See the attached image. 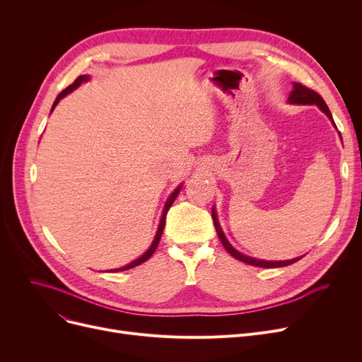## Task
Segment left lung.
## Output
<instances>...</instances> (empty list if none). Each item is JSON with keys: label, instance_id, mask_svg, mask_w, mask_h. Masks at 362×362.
Masks as SVG:
<instances>
[{"label": "left lung", "instance_id": "left-lung-1", "mask_svg": "<svg viewBox=\"0 0 362 362\" xmlns=\"http://www.w3.org/2000/svg\"><path fill=\"white\" fill-rule=\"evenodd\" d=\"M289 101H291V103H293V104H310V105L315 104V105H318V107H320V110H321L322 112H326V114H327V117L333 122L332 112H330V110H329L327 104L325 103V100H322L315 90H313V89L307 88L305 85L296 83V82H295V83H293V90L291 92ZM333 123H334V122H333ZM213 220H214V226H216L217 235H218V238H220V240H221L223 246L226 248V251L229 252L233 258H236V259H239V261H242V262L251 264V265H255V267H262V269H274V267H284V265H291V264H293V262H296L298 259H300V258H302V257H298V258L288 259V261H262V259H257V258L246 257V255H243V254L238 252V251L233 248V246H232L229 242H227L226 236H224V235H223V232H221V227H220V224H218V220H217V216H216L214 210H213Z\"/></svg>", "mask_w": 362, "mask_h": 362}]
</instances>
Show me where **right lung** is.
Masks as SVG:
<instances>
[{"label":"right lung","mask_w":362,"mask_h":362,"mask_svg":"<svg viewBox=\"0 0 362 362\" xmlns=\"http://www.w3.org/2000/svg\"><path fill=\"white\" fill-rule=\"evenodd\" d=\"M89 78L86 74H82V76H79L78 79H76L70 86H67L64 90H62L60 93H59V97L55 98V101H54V104H52V108H51V111L55 108V105L59 104V101L63 98V97H66L67 93H70L74 88H78L82 82H86ZM180 186L176 189V191L170 195V198H168V201L165 202V206H164V211H163V216H161V221H160V226H158V230H157V235H156V239H154V242H152V245L149 246V250L141 257V258H138V259H135L133 262H130V264H127V265H124V267H122V269H116L114 272H124V270H129V269H133V267H136V265H139V264H142V262H145L148 258H151V255L156 252V250H157V246H158V243H160V239H161V235H163V230H164V226H165V217H167V211L170 210V206H171V204L175 202V199H176V197L179 195V192H180Z\"/></svg>","instance_id":"obj_1"}]
</instances>
